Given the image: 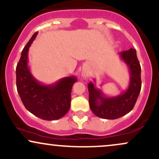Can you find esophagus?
I'll list each match as a JSON object with an SVG mask.
<instances>
[{
	"mask_svg": "<svg viewBox=\"0 0 159 159\" xmlns=\"http://www.w3.org/2000/svg\"><path fill=\"white\" fill-rule=\"evenodd\" d=\"M81 76H82V77H83L84 78H86L87 77V76H88V74H87V72H84L83 73H82Z\"/></svg>",
	"mask_w": 159,
	"mask_h": 159,
	"instance_id": "esophagus-1",
	"label": "esophagus"
}]
</instances>
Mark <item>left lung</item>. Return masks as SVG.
Here are the masks:
<instances>
[{"label": "left lung", "mask_w": 159, "mask_h": 159, "mask_svg": "<svg viewBox=\"0 0 159 159\" xmlns=\"http://www.w3.org/2000/svg\"><path fill=\"white\" fill-rule=\"evenodd\" d=\"M121 60L129 69L130 81L127 90L115 97H107L95 84H88L89 104L93 113L100 118L115 120L130 112L135 105L141 89V68L136 50L130 48L120 53ZM94 81H96L94 80Z\"/></svg>", "instance_id": "1"}]
</instances>
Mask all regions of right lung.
<instances>
[{"mask_svg": "<svg viewBox=\"0 0 159 159\" xmlns=\"http://www.w3.org/2000/svg\"><path fill=\"white\" fill-rule=\"evenodd\" d=\"M38 33H35L21 52L16 67V87L23 105L30 113L45 120L61 119L68 112L71 92L77 78L69 76L52 84H43L32 75L28 67L29 48Z\"/></svg>", "mask_w": 159, "mask_h": 159, "instance_id": "obj_1", "label": "right lung"}]
</instances>
